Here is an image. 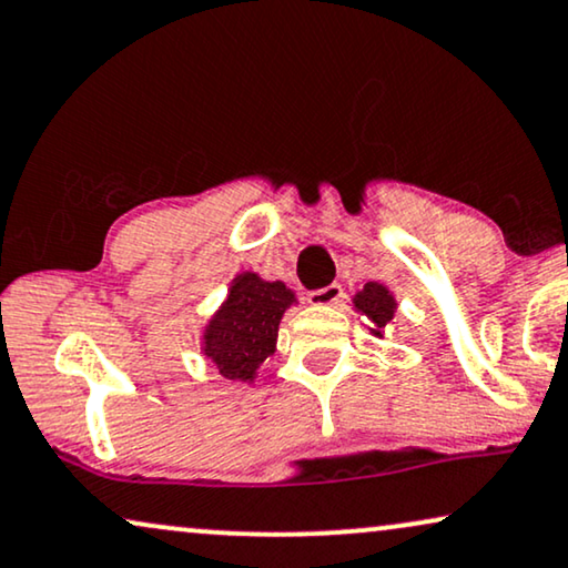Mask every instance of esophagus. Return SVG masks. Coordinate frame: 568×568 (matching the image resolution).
Segmentation results:
<instances>
[{
	"instance_id": "34e87169",
	"label": "esophagus",
	"mask_w": 568,
	"mask_h": 568,
	"mask_svg": "<svg viewBox=\"0 0 568 568\" xmlns=\"http://www.w3.org/2000/svg\"><path fill=\"white\" fill-rule=\"evenodd\" d=\"M339 298H343V285L339 283L324 285V288H316L308 293V304H314V306H332V304H337Z\"/></svg>"
}]
</instances>
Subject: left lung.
<instances>
[{"mask_svg":"<svg viewBox=\"0 0 568 568\" xmlns=\"http://www.w3.org/2000/svg\"><path fill=\"white\" fill-rule=\"evenodd\" d=\"M353 304L361 314H366L368 320H372V324H374L372 332L376 337H382V329L387 327L392 320H395V308H397L395 296H392V293L379 283L363 285V291L355 293Z\"/></svg>","mask_w":568,"mask_h":568,"instance_id":"left-lung-1","label":"left lung"}]
</instances>
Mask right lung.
Returning a JSON list of instances; mask_svg holds the SVG:
<instances>
[{
	"instance_id": "add662e5",
	"label": "right lung",
	"mask_w": 568,
	"mask_h": 568,
	"mask_svg": "<svg viewBox=\"0 0 568 568\" xmlns=\"http://www.w3.org/2000/svg\"><path fill=\"white\" fill-rule=\"evenodd\" d=\"M296 296L285 283H267L254 272L233 280L229 298L205 329V355L233 382H254L256 368L275 353L277 327Z\"/></svg>"
}]
</instances>
